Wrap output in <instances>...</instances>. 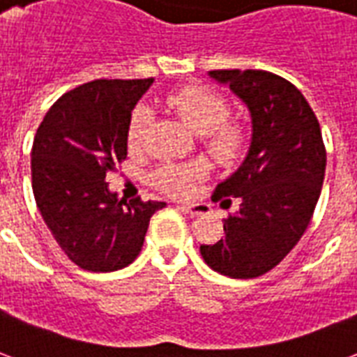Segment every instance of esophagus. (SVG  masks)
Here are the masks:
<instances>
[{"label":"esophagus","mask_w":357,"mask_h":357,"mask_svg":"<svg viewBox=\"0 0 357 357\" xmlns=\"http://www.w3.org/2000/svg\"><path fill=\"white\" fill-rule=\"evenodd\" d=\"M179 209L185 211V213H189L190 217H197V215L206 213V206H202V204H181Z\"/></svg>","instance_id":"esophagus-1"}]
</instances>
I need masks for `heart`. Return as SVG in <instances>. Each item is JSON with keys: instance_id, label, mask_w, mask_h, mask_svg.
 Masks as SVG:
<instances>
[{"instance_id": "b5f03b06", "label": "heart", "mask_w": 357, "mask_h": 357, "mask_svg": "<svg viewBox=\"0 0 357 357\" xmlns=\"http://www.w3.org/2000/svg\"><path fill=\"white\" fill-rule=\"evenodd\" d=\"M167 106L189 127L195 135L204 136V148L217 162L234 165L247 151V130L243 125L228 121L230 105L222 95L202 86L176 91L167 99ZM153 121V112L146 105L136 106L129 119L127 140L130 149L142 146ZM208 167L204 162H187V165H165L157 168L151 176L153 183L165 192L183 197L190 190L197 179L204 178Z\"/></svg>"}]
</instances>
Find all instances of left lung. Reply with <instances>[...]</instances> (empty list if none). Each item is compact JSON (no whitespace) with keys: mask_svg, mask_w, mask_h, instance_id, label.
Returning <instances> with one entry per match:
<instances>
[{"mask_svg":"<svg viewBox=\"0 0 357 357\" xmlns=\"http://www.w3.org/2000/svg\"><path fill=\"white\" fill-rule=\"evenodd\" d=\"M243 100L252 121L249 153L217 185L213 200L236 213L225 238L200 245L204 262L221 275L255 279L273 269L311 222L326 174V148L317 116L294 84L268 70H209Z\"/></svg>","mask_w":357,"mask_h":357,"instance_id":"1","label":"left lung"}]
</instances>
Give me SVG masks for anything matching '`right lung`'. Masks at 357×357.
Masks as SVG:
<instances>
[{
    "mask_svg": "<svg viewBox=\"0 0 357 357\" xmlns=\"http://www.w3.org/2000/svg\"><path fill=\"white\" fill-rule=\"evenodd\" d=\"M153 78L93 80L61 95L31 149L35 202L52 236L88 271H116L142 251L149 219L165 202L118 200L106 174L127 157L130 112Z\"/></svg>",
    "mask_w": 357,
    "mask_h": 357,
    "instance_id": "1",
    "label": "right lung"
}]
</instances>
